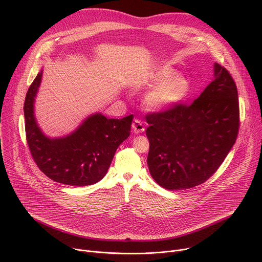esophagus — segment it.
<instances>
[{
	"instance_id": "34e87169",
	"label": "esophagus",
	"mask_w": 262,
	"mask_h": 262,
	"mask_svg": "<svg viewBox=\"0 0 262 262\" xmlns=\"http://www.w3.org/2000/svg\"><path fill=\"white\" fill-rule=\"evenodd\" d=\"M132 127H133V132H134L135 134H141V133H143V132L145 130V127H144L143 122H142L141 120H139V119H136V120L133 122Z\"/></svg>"
}]
</instances>
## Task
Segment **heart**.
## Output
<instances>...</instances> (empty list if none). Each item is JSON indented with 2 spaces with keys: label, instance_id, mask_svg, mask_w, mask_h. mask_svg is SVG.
Here are the masks:
<instances>
[{
  "label": "heart",
  "instance_id": "heart-1",
  "mask_svg": "<svg viewBox=\"0 0 262 262\" xmlns=\"http://www.w3.org/2000/svg\"><path fill=\"white\" fill-rule=\"evenodd\" d=\"M150 81L156 87L146 95L145 102L149 108L164 112L172 108L188 97L192 84L188 78L178 76L170 66H160L150 74Z\"/></svg>",
  "mask_w": 262,
  "mask_h": 262
}]
</instances>
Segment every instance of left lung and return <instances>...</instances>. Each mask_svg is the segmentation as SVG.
<instances>
[{
	"label": "left lung",
	"mask_w": 262,
	"mask_h": 262,
	"mask_svg": "<svg viewBox=\"0 0 262 262\" xmlns=\"http://www.w3.org/2000/svg\"><path fill=\"white\" fill-rule=\"evenodd\" d=\"M213 81L191 104L146 115L147 165L167 190L205 182L222 165L238 134L236 85L226 68L213 65Z\"/></svg>",
	"instance_id": "8db88e82"
}]
</instances>
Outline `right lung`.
Listing matches in <instances>:
<instances>
[{"instance_id": "add662e5", "label": "right lung", "mask_w": 262, "mask_h": 262, "mask_svg": "<svg viewBox=\"0 0 262 262\" xmlns=\"http://www.w3.org/2000/svg\"><path fill=\"white\" fill-rule=\"evenodd\" d=\"M41 79L42 70L31 84L24 104L27 142L36 165L49 178L66 185L98 182L106 174L118 146L129 137L134 116L108 119L96 113L71 134L50 138L42 133L34 115Z\"/></svg>"}]
</instances>
